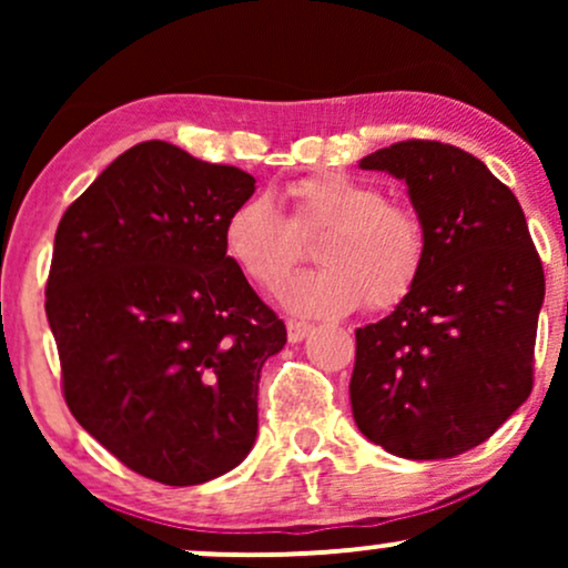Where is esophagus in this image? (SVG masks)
I'll use <instances>...</instances> for the list:
<instances>
[{"mask_svg":"<svg viewBox=\"0 0 568 568\" xmlns=\"http://www.w3.org/2000/svg\"><path fill=\"white\" fill-rule=\"evenodd\" d=\"M285 328H288V342L298 344L306 334H310L312 325L304 323V321H288V323H285Z\"/></svg>","mask_w":568,"mask_h":568,"instance_id":"1","label":"esophagus"}]
</instances>
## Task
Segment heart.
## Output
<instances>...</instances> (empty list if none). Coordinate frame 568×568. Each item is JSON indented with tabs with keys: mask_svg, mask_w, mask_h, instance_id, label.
Wrapping results in <instances>:
<instances>
[{
	"mask_svg": "<svg viewBox=\"0 0 568 568\" xmlns=\"http://www.w3.org/2000/svg\"><path fill=\"white\" fill-rule=\"evenodd\" d=\"M285 219L266 197L237 202L224 219L230 262L262 291H277L304 258L302 240L321 234L323 266L285 285L283 302L302 315H347L366 298L368 310H393L419 283L427 256L422 219L389 202L376 184L325 171L283 189Z\"/></svg>",
	"mask_w": 568,
	"mask_h": 568,
	"instance_id": "b5f03b06",
	"label": "heart"
}]
</instances>
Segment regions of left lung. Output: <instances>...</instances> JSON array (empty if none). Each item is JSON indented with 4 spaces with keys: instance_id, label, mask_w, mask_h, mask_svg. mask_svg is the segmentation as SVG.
Masks as SVG:
<instances>
[{
    "instance_id": "obj_1",
    "label": "left lung",
    "mask_w": 568,
    "mask_h": 568,
    "mask_svg": "<svg viewBox=\"0 0 568 568\" xmlns=\"http://www.w3.org/2000/svg\"><path fill=\"white\" fill-rule=\"evenodd\" d=\"M403 179L427 234L419 283L355 331V425L403 459L491 438L534 387L545 270L515 194L465 149L397 141L361 160Z\"/></svg>"
}]
</instances>
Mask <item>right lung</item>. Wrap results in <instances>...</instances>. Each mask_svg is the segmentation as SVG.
<instances>
[{
	"instance_id": "1",
	"label": "right lung",
	"mask_w": 568,
	"mask_h": 568,
	"mask_svg": "<svg viewBox=\"0 0 568 568\" xmlns=\"http://www.w3.org/2000/svg\"><path fill=\"white\" fill-rule=\"evenodd\" d=\"M256 179L165 141L120 154L63 213L44 312L74 419L133 473L197 486L253 448L285 323L224 251Z\"/></svg>"
}]
</instances>
